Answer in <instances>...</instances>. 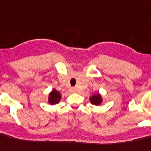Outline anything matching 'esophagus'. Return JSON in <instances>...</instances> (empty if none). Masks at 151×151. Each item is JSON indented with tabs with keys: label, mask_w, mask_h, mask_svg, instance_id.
Masks as SVG:
<instances>
[{
	"label": "esophagus",
	"mask_w": 151,
	"mask_h": 151,
	"mask_svg": "<svg viewBox=\"0 0 151 151\" xmlns=\"http://www.w3.org/2000/svg\"><path fill=\"white\" fill-rule=\"evenodd\" d=\"M71 92H75V89H71Z\"/></svg>",
	"instance_id": "esophagus-1"
}]
</instances>
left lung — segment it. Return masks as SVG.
Listing matches in <instances>:
<instances>
[{
    "mask_svg": "<svg viewBox=\"0 0 151 151\" xmlns=\"http://www.w3.org/2000/svg\"><path fill=\"white\" fill-rule=\"evenodd\" d=\"M89 101L93 105H95L96 106H101V104L103 103V96L99 93H94L92 96L89 97Z\"/></svg>",
    "mask_w": 151,
    "mask_h": 151,
    "instance_id": "8db88e82",
    "label": "left lung"
}]
</instances>
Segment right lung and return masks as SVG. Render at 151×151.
Masks as SVG:
<instances>
[{"mask_svg": "<svg viewBox=\"0 0 151 151\" xmlns=\"http://www.w3.org/2000/svg\"><path fill=\"white\" fill-rule=\"evenodd\" d=\"M62 98V95L58 91L56 90L55 89H52L49 94H48V103L49 105H56L58 104L61 100Z\"/></svg>", "mask_w": 151, "mask_h": 151, "instance_id": "1", "label": "right lung"}]
</instances>
